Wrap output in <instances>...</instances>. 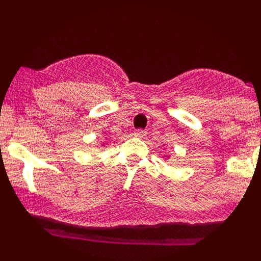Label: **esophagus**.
<instances>
[{
  "label": "esophagus",
  "mask_w": 261,
  "mask_h": 261,
  "mask_svg": "<svg viewBox=\"0 0 261 261\" xmlns=\"http://www.w3.org/2000/svg\"><path fill=\"white\" fill-rule=\"evenodd\" d=\"M135 136H136V137L142 138V137H145V136H146V132H145V130H142V129H137V130H135Z\"/></svg>",
  "instance_id": "esophagus-1"
}]
</instances>
